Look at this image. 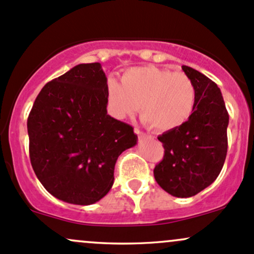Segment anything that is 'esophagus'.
Segmentation results:
<instances>
[{
  "label": "esophagus",
  "instance_id": "esophagus-1",
  "mask_svg": "<svg viewBox=\"0 0 254 254\" xmlns=\"http://www.w3.org/2000/svg\"><path fill=\"white\" fill-rule=\"evenodd\" d=\"M135 133H137V134H138V137L140 138V139H143V138H146V137H148V135H146L145 133L140 132V130H139V129H135Z\"/></svg>",
  "mask_w": 254,
  "mask_h": 254
}]
</instances>
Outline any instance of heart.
Masks as SVG:
<instances>
[{
  "instance_id": "heart-1",
  "label": "heart",
  "mask_w": 254,
  "mask_h": 254,
  "mask_svg": "<svg viewBox=\"0 0 254 254\" xmlns=\"http://www.w3.org/2000/svg\"><path fill=\"white\" fill-rule=\"evenodd\" d=\"M108 102L117 119L133 116L140 105V119L145 124L159 132H168L191 116L196 89L187 73L145 65L126 70L122 83L111 81Z\"/></svg>"
}]
</instances>
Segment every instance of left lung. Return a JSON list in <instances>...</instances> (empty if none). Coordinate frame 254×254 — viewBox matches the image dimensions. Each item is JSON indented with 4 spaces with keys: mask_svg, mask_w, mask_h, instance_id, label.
I'll return each mask as SVG.
<instances>
[{
    "mask_svg": "<svg viewBox=\"0 0 254 254\" xmlns=\"http://www.w3.org/2000/svg\"><path fill=\"white\" fill-rule=\"evenodd\" d=\"M182 69L195 84V108L183 126L157 137L165 155L154 176L172 196L191 197L209 187L222 171L228 151L229 114L213 81L187 65Z\"/></svg>",
    "mask_w": 254,
    "mask_h": 254,
    "instance_id": "8db88e82",
    "label": "left lung"
}]
</instances>
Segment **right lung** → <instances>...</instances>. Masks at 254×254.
Wrapping results in <instances>:
<instances>
[{
    "mask_svg": "<svg viewBox=\"0 0 254 254\" xmlns=\"http://www.w3.org/2000/svg\"><path fill=\"white\" fill-rule=\"evenodd\" d=\"M106 106L108 78L99 63L76 65L37 95L28 117L30 161L54 197L86 206L113 187L117 157L138 137Z\"/></svg>",
    "mask_w": 254,
    "mask_h": 254,
    "instance_id": "1",
    "label": "right lung"
}]
</instances>
